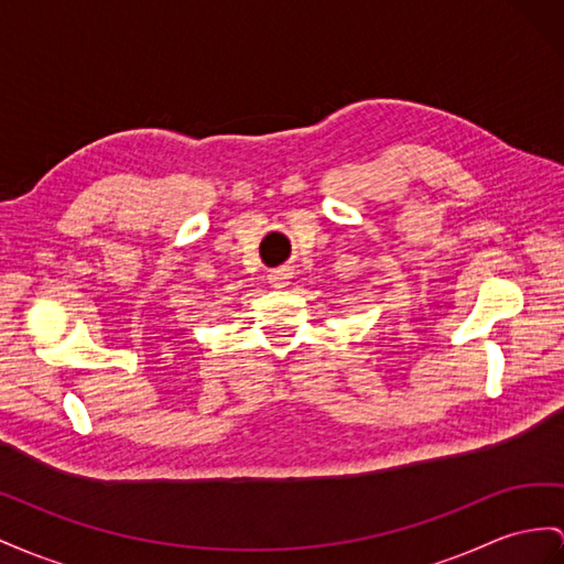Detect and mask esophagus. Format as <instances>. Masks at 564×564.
<instances>
[{"mask_svg": "<svg viewBox=\"0 0 564 564\" xmlns=\"http://www.w3.org/2000/svg\"><path fill=\"white\" fill-rule=\"evenodd\" d=\"M291 279H293V269L291 267H279V269H273L269 273L271 288H285L288 283H291Z\"/></svg>", "mask_w": 564, "mask_h": 564, "instance_id": "esophagus-1", "label": "esophagus"}]
</instances>
